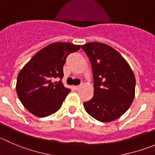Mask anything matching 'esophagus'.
<instances>
[{"mask_svg":"<svg viewBox=\"0 0 155 155\" xmlns=\"http://www.w3.org/2000/svg\"><path fill=\"white\" fill-rule=\"evenodd\" d=\"M80 87H81L80 86H74V89H76V90H79V89H80Z\"/></svg>","mask_w":155,"mask_h":155,"instance_id":"1","label":"esophagus"}]
</instances>
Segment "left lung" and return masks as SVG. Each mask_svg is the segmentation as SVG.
<instances>
[{
    "instance_id": "1",
    "label": "left lung",
    "mask_w": 155,
    "mask_h": 155,
    "mask_svg": "<svg viewBox=\"0 0 155 155\" xmlns=\"http://www.w3.org/2000/svg\"><path fill=\"white\" fill-rule=\"evenodd\" d=\"M92 69L94 95L83 102L87 113L102 122L123 115L135 94V77L128 62L108 45L90 42L82 45Z\"/></svg>"
}]
</instances>
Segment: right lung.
Here are the masks:
<instances>
[{
  "label": "right lung",
  "mask_w": 155,
  "mask_h": 155,
  "mask_svg": "<svg viewBox=\"0 0 155 155\" xmlns=\"http://www.w3.org/2000/svg\"><path fill=\"white\" fill-rule=\"evenodd\" d=\"M81 45L56 42L37 52L20 71L16 90L24 107L37 117H47L57 112L70 89L63 86V65L71 53ZM60 78L57 82L55 80Z\"/></svg>",
  "instance_id": "right-lung-1"
}]
</instances>
